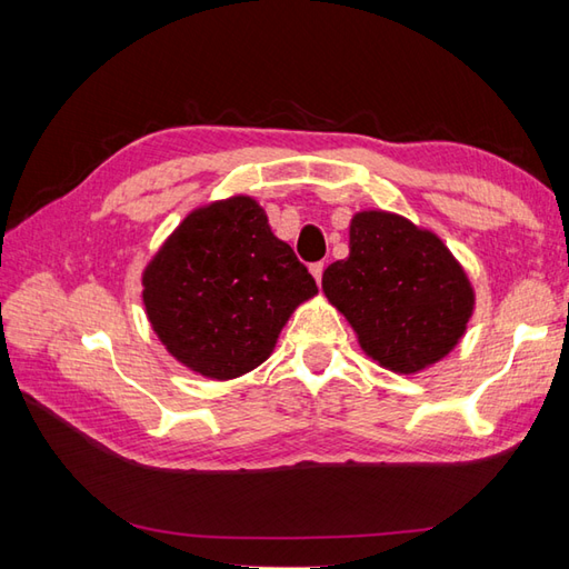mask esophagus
Returning a JSON list of instances; mask_svg holds the SVG:
<instances>
[{
    "label": "esophagus",
    "instance_id": "esophagus-1",
    "mask_svg": "<svg viewBox=\"0 0 569 569\" xmlns=\"http://www.w3.org/2000/svg\"><path fill=\"white\" fill-rule=\"evenodd\" d=\"M322 271H325L322 263H312V266H310V273H312V278H316L318 286L322 283Z\"/></svg>",
    "mask_w": 569,
    "mask_h": 569
}]
</instances>
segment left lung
I'll use <instances>...</instances> for the list:
<instances>
[{"label": "left lung", "instance_id": "left-lung-1", "mask_svg": "<svg viewBox=\"0 0 569 569\" xmlns=\"http://www.w3.org/2000/svg\"><path fill=\"white\" fill-rule=\"evenodd\" d=\"M322 293L369 359L393 373L438 365L462 340L477 293L432 229L389 210H359L349 257L322 273Z\"/></svg>", "mask_w": 569, "mask_h": 569}]
</instances>
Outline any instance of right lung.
Returning <instances> with one entry per match:
<instances>
[{
  "mask_svg": "<svg viewBox=\"0 0 569 569\" xmlns=\"http://www.w3.org/2000/svg\"><path fill=\"white\" fill-rule=\"evenodd\" d=\"M151 330L178 365L229 381L271 357L318 286L249 196L186 214L141 273Z\"/></svg>",
  "mask_w": 569,
  "mask_h": 569,
  "instance_id": "1",
  "label": "right lung"
}]
</instances>
